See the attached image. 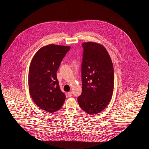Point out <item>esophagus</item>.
<instances>
[{
	"mask_svg": "<svg viewBox=\"0 0 149 149\" xmlns=\"http://www.w3.org/2000/svg\"><path fill=\"white\" fill-rule=\"evenodd\" d=\"M68 96H69V97H71V96H72V93L71 92H68Z\"/></svg>",
	"mask_w": 149,
	"mask_h": 149,
	"instance_id": "1",
	"label": "esophagus"
}]
</instances>
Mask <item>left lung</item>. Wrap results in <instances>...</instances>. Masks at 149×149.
I'll return each instance as SVG.
<instances>
[{"label":"left lung","instance_id":"8db88e82","mask_svg":"<svg viewBox=\"0 0 149 149\" xmlns=\"http://www.w3.org/2000/svg\"><path fill=\"white\" fill-rule=\"evenodd\" d=\"M82 93L78 97L81 109L90 115L97 114L107 107L114 88V71L111 57L102 45L82 43Z\"/></svg>","mask_w":149,"mask_h":149}]
</instances>
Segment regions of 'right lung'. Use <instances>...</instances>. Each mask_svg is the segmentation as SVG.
<instances>
[{
  "instance_id": "add662e5",
  "label": "right lung",
  "mask_w": 149,
  "mask_h": 149,
  "mask_svg": "<svg viewBox=\"0 0 149 149\" xmlns=\"http://www.w3.org/2000/svg\"><path fill=\"white\" fill-rule=\"evenodd\" d=\"M70 46L49 44L40 48L32 59L28 74L29 90L35 104L53 113L60 109L65 100L61 92L56 72Z\"/></svg>"
}]
</instances>
